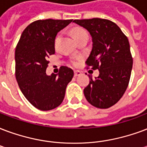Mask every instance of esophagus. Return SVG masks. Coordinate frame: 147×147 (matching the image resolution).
Wrapping results in <instances>:
<instances>
[{
  "label": "esophagus",
  "mask_w": 147,
  "mask_h": 147,
  "mask_svg": "<svg viewBox=\"0 0 147 147\" xmlns=\"http://www.w3.org/2000/svg\"><path fill=\"white\" fill-rule=\"evenodd\" d=\"M81 71H78V70H76V71H74V76H80L81 75Z\"/></svg>",
  "instance_id": "1"
}]
</instances>
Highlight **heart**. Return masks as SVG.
Here are the masks:
<instances>
[{
    "label": "heart",
    "mask_w": 147,
    "mask_h": 147,
    "mask_svg": "<svg viewBox=\"0 0 147 147\" xmlns=\"http://www.w3.org/2000/svg\"><path fill=\"white\" fill-rule=\"evenodd\" d=\"M86 35H88V33L85 29L81 28H75L73 30V36L76 38V41L82 38V37L86 36ZM59 41H60V34H58L55 37V41H54V45H55V48H57V46H58ZM71 63L73 65H76V60H71Z\"/></svg>",
    "instance_id": "b5f03b06"
}]
</instances>
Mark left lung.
Here are the masks:
<instances>
[{
    "label": "left lung",
    "instance_id": "obj_1",
    "mask_svg": "<svg viewBox=\"0 0 147 147\" xmlns=\"http://www.w3.org/2000/svg\"><path fill=\"white\" fill-rule=\"evenodd\" d=\"M73 22L91 34L92 49L86 64L87 69L99 71L95 79L89 76L84 95L96 108H109L122 98L129 82L133 57L128 38L117 24L107 19L96 18Z\"/></svg>",
    "mask_w": 147,
    "mask_h": 147
}]
</instances>
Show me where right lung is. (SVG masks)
I'll list each match as a JSON object with an SVG mask.
<instances>
[{
  "instance_id": "add662e5",
  "label": "right lung",
  "mask_w": 147,
  "mask_h": 147,
  "mask_svg": "<svg viewBox=\"0 0 147 147\" xmlns=\"http://www.w3.org/2000/svg\"><path fill=\"white\" fill-rule=\"evenodd\" d=\"M72 20H38L21 34L15 49V76L24 97L35 108L49 111L61 105L73 70L61 66L59 74L47 76L49 56L55 54L59 31Z\"/></svg>"
}]
</instances>
